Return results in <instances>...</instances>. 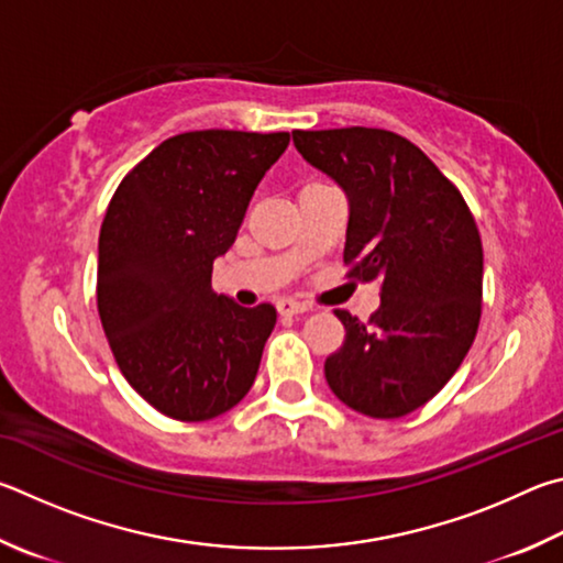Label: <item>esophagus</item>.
<instances>
[{
	"label": "esophagus",
	"mask_w": 563,
	"mask_h": 563,
	"mask_svg": "<svg viewBox=\"0 0 563 563\" xmlns=\"http://www.w3.org/2000/svg\"><path fill=\"white\" fill-rule=\"evenodd\" d=\"M276 311L282 313V317H299V313H307L309 307L301 301H294V299H279L276 301Z\"/></svg>",
	"instance_id": "esophagus-1"
}]
</instances>
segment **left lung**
Here are the masks:
<instances>
[{"label":"left lung","instance_id":"1","mask_svg":"<svg viewBox=\"0 0 563 563\" xmlns=\"http://www.w3.org/2000/svg\"><path fill=\"white\" fill-rule=\"evenodd\" d=\"M303 161L349 197L343 262L380 282L368 323L339 309L331 390L368 418H402L438 396L477 336L482 240L465 197L408 137L380 128L294 131Z\"/></svg>","mask_w":563,"mask_h":563}]
</instances>
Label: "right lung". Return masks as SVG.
<instances>
[{"instance_id": "add662e5", "label": "right lung", "mask_w": 563, "mask_h": 563, "mask_svg": "<svg viewBox=\"0 0 563 563\" xmlns=\"http://www.w3.org/2000/svg\"><path fill=\"white\" fill-rule=\"evenodd\" d=\"M289 133L190 131L128 173L98 236V317L118 368L163 416L200 422L234 408L260 371L272 303L212 289L256 185Z\"/></svg>"}]
</instances>
